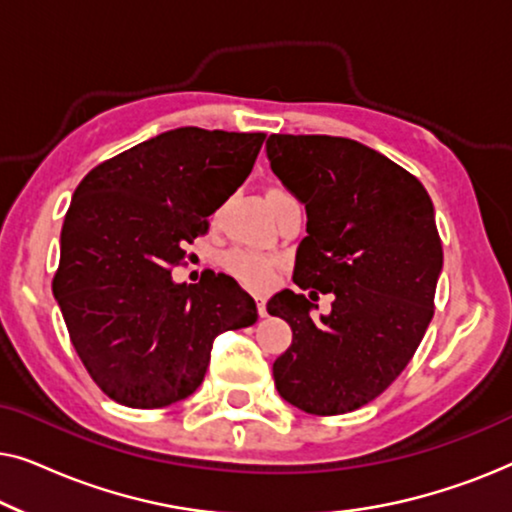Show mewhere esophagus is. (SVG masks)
<instances>
[{"instance_id":"esophagus-1","label":"esophagus","mask_w":512,"mask_h":512,"mask_svg":"<svg viewBox=\"0 0 512 512\" xmlns=\"http://www.w3.org/2000/svg\"><path fill=\"white\" fill-rule=\"evenodd\" d=\"M256 307H258V314H261V317L268 314V310H265V296H256Z\"/></svg>"}]
</instances>
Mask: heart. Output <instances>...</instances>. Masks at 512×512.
Listing matches in <instances>:
<instances>
[{
  "label": "heart",
  "instance_id": "obj_1",
  "mask_svg": "<svg viewBox=\"0 0 512 512\" xmlns=\"http://www.w3.org/2000/svg\"><path fill=\"white\" fill-rule=\"evenodd\" d=\"M223 265L237 282L249 286V289H263L275 275V261L270 256L258 254V251L233 249L223 256Z\"/></svg>",
  "mask_w": 512,
  "mask_h": 512
}]
</instances>
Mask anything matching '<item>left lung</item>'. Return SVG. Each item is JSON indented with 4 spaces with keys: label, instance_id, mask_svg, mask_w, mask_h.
Masks as SVG:
<instances>
[{
    "label": "left lung",
    "instance_id": "8db88e82",
    "mask_svg": "<svg viewBox=\"0 0 512 512\" xmlns=\"http://www.w3.org/2000/svg\"><path fill=\"white\" fill-rule=\"evenodd\" d=\"M272 172L305 205L293 282L270 298L293 342L272 363L284 401L310 415H345L382 394L417 352L433 317L443 247L426 188L354 139L270 135ZM333 292L332 314L311 317Z\"/></svg>",
    "mask_w": 512,
    "mask_h": 512
}]
</instances>
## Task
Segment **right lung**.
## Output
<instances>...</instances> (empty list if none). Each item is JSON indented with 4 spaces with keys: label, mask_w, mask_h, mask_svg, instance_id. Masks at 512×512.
I'll return each mask as SVG.
<instances>
[{
    "label": "right lung",
    "mask_w": 512,
    "mask_h": 512,
    "mask_svg": "<svg viewBox=\"0 0 512 512\" xmlns=\"http://www.w3.org/2000/svg\"><path fill=\"white\" fill-rule=\"evenodd\" d=\"M265 135L177 128L93 167L60 233L53 296L83 366L128 408L191 396L216 335L251 326L256 303L207 270L177 284L174 265L249 177Z\"/></svg>",
    "instance_id": "1"
}]
</instances>
